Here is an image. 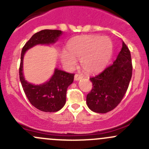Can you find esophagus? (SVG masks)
Instances as JSON below:
<instances>
[{"mask_svg":"<svg viewBox=\"0 0 149 149\" xmlns=\"http://www.w3.org/2000/svg\"><path fill=\"white\" fill-rule=\"evenodd\" d=\"M82 79V76H81V75H79V74L75 75V76H74L75 81H79V80H80V79Z\"/></svg>","mask_w":149,"mask_h":149,"instance_id":"obj_1","label":"esophagus"}]
</instances>
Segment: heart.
Instances as JSON below:
<instances>
[{"label": "heart", "mask_w": 149, "mask_h": 149, "mask_svg": "<svg viewBox=\"0 0 149 149\" xmlns=\"http://www.w3.org/2000/svg\"><path fill=\"white\" fill-rule=\"evenodd\" d=\"M69 52H63V62L72 68L76 58L81 59L83 68L90 73L102 69L112 56L113 44L109 37L100 35H86L76 37L68 44Z\"/></svg>", "instance_id": "b5f03b06"}]
</instances>
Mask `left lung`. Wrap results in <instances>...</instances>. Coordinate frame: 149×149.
Listing matches in <instances>:
<instances>
[{"label": "left lung", "mask_w": 149, "mask_h": 149, "mask_svg": "<svg viewBox=\"0 0 149 149\" xmlns=\"http://www.w3.org/2000/svg\"><path fill=\"white\" fill-rule=\"evenodd\" d=\"M133 65L128 47H123L111 65L90 78L92 89L87 94L88 108L97 113H107L115 109L124 97L132 77Z\"/></svg>", "instance_id": "1"}]
</instances>
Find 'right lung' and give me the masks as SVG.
I'll use <instances>...</instances> for the list:
<instances>
[{
	"label": "right lung",
	"instance_id": "add662e5",
	"mask_svg": "<svg viewBox=\"0 0 149 149\" xmlns=\"http://www.w3.org/2000/svg\"><path fill=\"white\" fill-rule=\"evenodd\" d=\"M61 30L44 29L35 33L24 45L21 54L19 79L29 102L37 109L45 112L60 110L65 105L68 87L73 81L74 73L55 69L49 81L40 85L28 83L23 76V58L25 52L36 45L52 44L62 34Z\"/></svg>",
	"mask_w": 149,
	"mask_h": 149
}]
</instances>
